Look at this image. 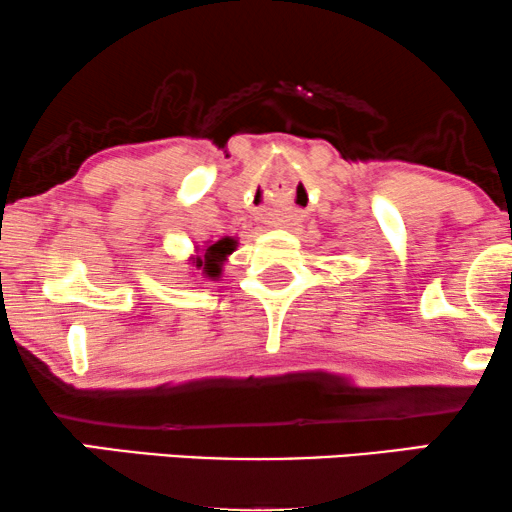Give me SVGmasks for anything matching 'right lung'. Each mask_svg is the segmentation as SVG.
Masks as SVG:
<instances>
[{
  "mask_svg": "<svg viewBox=\"0 0 512 512\" xmlns=\"http://www.w3.org/2000/svg\"><path fill=\"white\" fill-rule=\"evenodd\" d=\"M233 248H236V240H231V238L216 240L214 245H209L207 248L204 260H197V267H204V274L207 276H219L223 257H226L228 252H233Z\"/></svg>",
  "mask_w": 512,
  "mask_h": 512,
  "instance_id": "1",
  "label": "right lung"
}]
</instances>
